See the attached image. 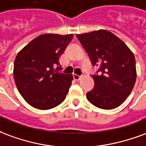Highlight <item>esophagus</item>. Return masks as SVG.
Masks as SVG:
<instances>
[{
    "label": "esophagus",
    "mask_w": 146,
    "mask_h": 146,
    "mask_svg": "<svg viewBox=\"0 0 146 146\" xmlns=\"http://www.w3.org/2000/svg\"><path fill=\"white\" fill-rule=\"evenodd\" d=\"M73 76H74V80H76V81L79 80V79H80V78H81L80 75H78V74H74Z\"/></svg>",
    "instance_id": "obj_1"
}]
</instances>
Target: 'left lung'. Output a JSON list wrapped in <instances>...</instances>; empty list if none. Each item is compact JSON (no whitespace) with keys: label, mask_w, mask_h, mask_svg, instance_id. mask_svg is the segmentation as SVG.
<instances>
[{"label":"left lung","mask_w":146,"mask_h":146,"mask_svg":"<svg viewBox=\"0 0 146 146\" xmlns=\"http://www.w3.org/2000/svg\"><path fill=\"white\" fill-rule=\"evenodd\" d=\"M77 38L92 65H100L97 74L92 75L95 86L86 93L88 100L104 110L119 107L130 95L135 83L133 53L121 39L104 29L78 34Z\"/></svg>","instance_id":"obj_1"}]
</instances>
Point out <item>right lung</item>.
<instances>
[{
	"label": "right lung",
	"instance_id": "1",
	"mask_svg": "<svg viewBox=\"0 0 146 146\" xmlns=\"http://www.w3.org/2000/svg\"><path fill=\"white\" fill-rule=\"evenodd\" d=\"M73 36L72 34H42L17 54L13 72L15 85L32 107L49 110L65 100L73 76L58 72L59 59Z\"/></svg>",
	"mask_w": 146,
	"mask_h": 146
}]
</instances>
